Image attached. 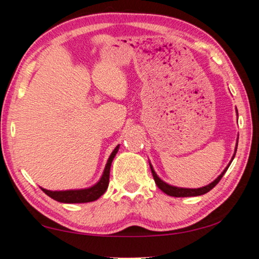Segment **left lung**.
I'll use <instances>...</instances> for the list:
<instances>
[{
  "instance_id": "8db88e82",
  "label": "left lung",
  "mask_w": 259,
  "mask_h": 259,
  "mask_svg": "<svg viewBox=\"0 0 259 259\" xmlns=\"http://www.w3.org/2000/svg\"><path fill=\"white\" fill-rule=\"evenodd\" d=\"M237 144H238V143H237ZM236 151H237V147H236ZM235 155H236V153L233 154L232 160H233V158H235ZM232 160H231V162H232ZM231 162H230V164H231ZM230 164L228 165V167H226L224 171H223L222 175L219 176L217 179L213 180V182H212L211 184H208L207 186L200 187V189H182V187H176V186L168 185V184H166L165 182H162V180L159 178L157 175H155V172H154L153 167H152V165H150V166H151L152 175H153L154 182H155V184H157V186L159 187V189L162 191V192L166 193V194H168V196H171V197H196V196H201V194L207 193L208 191H211L212 189H213V187L217 185L219 182H221V179L223 178V176H224V173L226 172V169L229 168Z\"/></svg>"
}]
</instances>
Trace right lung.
Returning a JSON list of instances; mask_svg holds the SVG:
<instances>
[{
    "instance_id": "add662e5",
    "label": "right lung",
    "mask_w": 259,
    "mask_h": 259,
    "mask_svg": "<svg viewBox=\"0 0 259 259\" xmlns=\"http://www.w3.org/2000/svg\"><path fill=\"white\" fill-rule=\"evenodd\" d=\"M119 150V145L114 148L112 154L109 155L107 164H106L104 175H102L101 179L95 184L94 186L90 187V189L84 190H69V191H49L46 189H41L44 192L53 198L54 200H58L60 203H90V201H94L100 198L102 194L107 190L109 184V171H111V165L113 159H114L116 152Z\"/></svg>"
}]
</instances>
